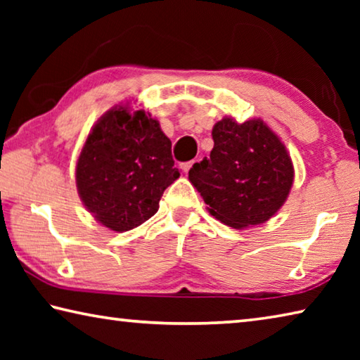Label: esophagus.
<instances>
[{"label":"esophagus","mask_w":360,"mask_h":360,"mask_svg":"<svg viewBox=\"0 0 360 360\" xmlns=\"http://www.w3.org/2000/svg\"><path fill=\"white\" fill-rule=\"evenodd\" d=\"M192 165H193V162H186V163H182V165H181V169H182V172H184V173H187L188 169H191Z\"/></svg>","instance_id":"esophagus-1"}]
</instances>
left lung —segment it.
Returning a JSON list of instances; mask_svg holds the SVG:
<instances>
[{
    "instance_id": "8db88e82",
    "label": "left lung",
    "mask_w": 360,
    "mask_h": 360,
    "mask_svg": "<svg viewBox=\"0 0 360 360\" xmlns=\"http://www.w3.org/2000/svg\"><path fill=\"white\" fill-rule=\"evenodd\" d=\"M212 139L210 157L188 172L211 216L233 229L275 216L294 182V167L281 139L264 120L238 124L231 117L217 122Z\"/></svg>"
}]
</instances>
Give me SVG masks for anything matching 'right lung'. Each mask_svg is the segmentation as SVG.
Returning <instances> with one entry per match:
<instances>
[{"label": "right lung", "mask_w": 360, "mask_h": 360, "mask_svg": "<svg viewBox=\"0 0 360 360\" xmlns=\"http://www.w3.org/2000/svg\"><path fill=\"white\" fill-rule=\"evenodd\" d=\"M179 178L172 141L144 109L114 106L89 133L76 165L79 197L109 230L127 231L158 211Z\"/></svg>", "instance_id": "obj_1"}]
</instances>
